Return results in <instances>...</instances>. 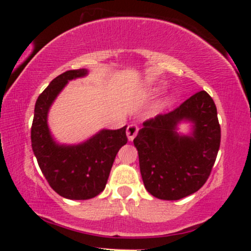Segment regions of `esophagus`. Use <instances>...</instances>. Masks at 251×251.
I'll use <instances>...</instances> for the list:
<instances>
[{
  "instance_id": "obj_1",
  "label": "esophagus",
  "mask_w": 251,
  "mask_h": 251,
  "mask_svg": "<svg viewBox=\"0 0 251 251\" xmlns=\"http://www.w3.org/2000/svg\"><path fill=\"white\" fill-rule=\"evenodd\" d=\"M138 131H139V128H138L137 125H134V124H131V125L127 126V129H126V134H127V138L129 142H132V140L134 139V137L137 135Z\"/></svg>"
}]
</instances>
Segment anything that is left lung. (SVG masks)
Instances as JSON below:
<instances>
[{"label":"left lung","mask_w":251,"mask_h":251,"mask_svg":"<svg viewBox=\"0 0 251 251\" xmlns=\"http://www.w3.org/2000/svg\"><path fill=\"white\" fill-rule=\"evenodd\" d=\"M181 120L194 123L191 136L175 132ZM134 138L144 185L154 197L177 201L195 194L208 180L221 145L217 108L205 91L174 111L148 119Z\"/></svg>","instance_id":"left-lung-1"}]
</instances>
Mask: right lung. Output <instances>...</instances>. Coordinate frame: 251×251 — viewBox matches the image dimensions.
<instances>
[{"instance_id":"1","label":"right lung","mask_w":251,"mask_h":251,"mask_svg":"<svg viewBox=\"0 0 251 251\" xmlns=\"http://www.w3.org/2000/svg\"><path fill=\"white\" fill-rule=\"evenodd\" d=\"M86 74L87 70H72L51 80L37 98L30 132L33 152L50 188L76 201L96 197L105 189L118 151L127 143L126 126L102 129L75 146L57 145L53 140L47 125L48 109L66 83Z\"/></svg>"}]
</instances>
